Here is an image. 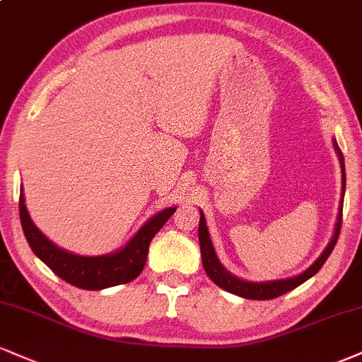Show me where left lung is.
<instances>
[{"mask_svg":"<svg viewBox=\"0 0 362 362\" xmlns=\"http://www.w3.org/2000/svg\"><path fill=\"white\" fill-rule=\"evenodd\" d=\"M334 148L335 151L339 153V160H341V167H342V192L346 190V168H344V155L339 148L337 141H334ZM342 204V202H341ZM341 226H342V211L339 212L337 217V226H335V233L332 241L329 243V246L325 247V251L322 252L320 258L312 264L307 272H303L302 275L288 278V280H276V281H264V283H252V281H243L239 278L233 276L228 269H224L223 264L219 263L217 259L214 246H212L211 236H209V230L206 226V217H204L202 212H200V223H199V243H200V256H202V264L206 273L211 278L212 281L216 283L217 286L224 288L226 291H230V293L239 295L243 298H250V300H269V298H276L280 295L286 293V291L297 288L298 285H302L303 281H307L308 278L315 275L319 269L324 267V263L327 261L329 255L332 252L335 243H337L339 233H341Z\"/></svg>","mask_w":362,"mask_h":362,"instance_id":"left-lung-1","label":"left lung"}]
</instances>
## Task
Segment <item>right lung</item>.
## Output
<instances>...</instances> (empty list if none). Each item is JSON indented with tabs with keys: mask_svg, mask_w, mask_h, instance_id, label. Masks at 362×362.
I'll return each instance as SVG.
<instances>
[{
	"mask_svg": "<svg viewBox=\"0 0 362 362\" xmlns=\"http://www.w3.org/2000/svg\"><path fill=\"white\" fill-rule=\"evenodd\" d=\"M175 209H165L151 217L121 251L106 256H77L57 247L35 228L25 206L23 189L20 192L21 228L32 251L57 276L82 290H103L133 281L145 267L151 239L172 217Z\"/></svg>",
	"mask_w": 362,
	"mask_h": 362,
	"instance_id": "1",
	"label": "right lung"
}]
</instances>
